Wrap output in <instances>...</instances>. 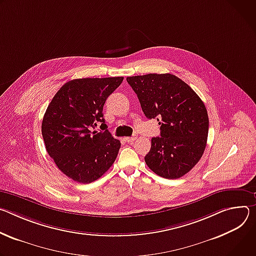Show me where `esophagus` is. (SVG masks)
I'll use <instances>...</instances> for the list:
<instances>
[{"mask_svg": "<svg viewBox=\"0 0 256 256\" xmlns=\"http://www.w3.org/2000/svg\"><path fill=\"white\" fill-rule=\"evenodd\" d=\"M124 139H125V141H127L128 144H133L134 141H135V139H136V136L134 135V136H132V137H125Z\"/></svg>", "mask_w": 256, "mask_h": 256, "instance_id": "esophagus-1", "label": "esophagus"}]
</instances>
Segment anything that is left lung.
Returning <instances> with one entry per match:
<instances>
[{"instance_id": "obj_1", "label": "left lung", "mask_w": 256, "mask_h": 256, "mask_svg": "<svg viewBox=\"0 0 256 256\" xmlns=\"http://www.w3.org/2000/svg\"><path fill=\"white\" fill-rule=\"evenodd\" d=\"M148 119H156L160 136L152 138L148 166L166 179H177L200 162L208 141V110L196 92L173 74L127 77Z\"/></svg>"}]
</instances>
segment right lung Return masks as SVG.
<instances>
[{
  "label": "right lung",
  "instance_id": "1",
  "mask_svg": "<svg viewBox=\"0 0 256 256\" xmlns=\"http://www.w3.org/2000/svg\"><path fill=\"white\" fill-rule=\"evenodd\" d=\"M123 77L81 78L66 82L50 102L42 123L46 150L72 180L88 184L100 178L115 162L120 140L92 131L104 124L102 108Z\"/></svg>",
  "mask_w": 256,
  "mask_h": 256
}]
</instances>
